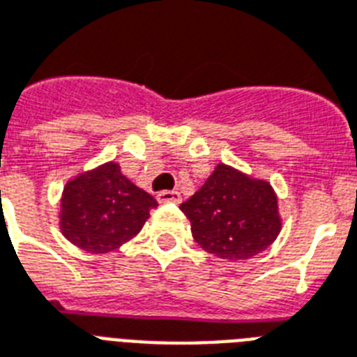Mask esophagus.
<instances>
[{"label":"esophagus","instance_id":"1","mask_svg":"<svg viewBox=\"0 0 357 357\" xmlns=\"http://www.w3.org/2000/svg\"><path fill=\"white\" fill-rule=\"evenodd\" d=\"M156 199H158L160 203H175V204H178V203H181V193L175 192V190H165V192H160L158 195H156Z\"/></svg>","mask_w":357,"mask_h":357}]
</instances>
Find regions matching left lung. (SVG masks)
Listing matches in <instances>:
<instances>
[{
	"instance_id": "1",
	"label": "left lung",
	"mask_w": 357,
	"mask_h": 357,
	"mask_svg": "<svg viewBox=\"0 0 357 357\" xmlns=\"http://www.w3.org/2000/svg\"><path fill=\"white\" fill-rule=\"evenodd\" d=\"M181 210L192 223L195 242L229 261L251 259L266 250L281 225L272 186L223 164Z\"/></svg>"
}]
</instances>
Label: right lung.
<instances>
[{
  "mask_svg": "<svg viewBox=\"0 0 357 357\" xmlns=\"http://www.w3.org/2000/svg\"><path fill=\"white\" fill-rule=\"evenodd\" d=\"M158 203L106 164L66 184L61 201V231L73 244L106 253L139 233Z\"/></svg>",
  "mask_w": 357,
  "mask_h": 357,
  "instance_id": "right-lung-1",
  "label": "right lung"
}]
</instances>
